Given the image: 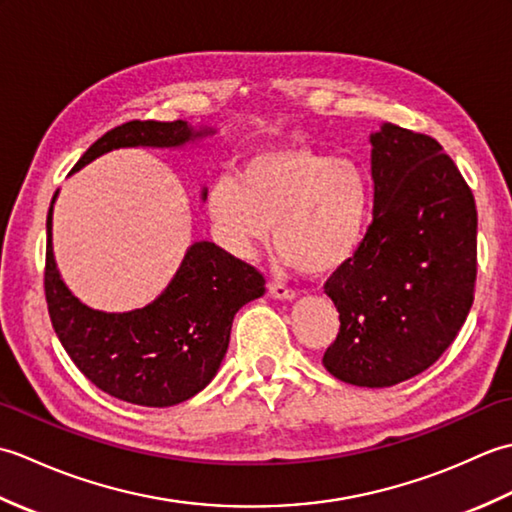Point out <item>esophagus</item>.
<instances>
[{
	"mask_svg": "<svg viewBox=\"0 0 512 512\" xmlns=\"http://www.w3.org/2000/svg\"><path fill=\"white\" fill-rule=\"evenodd\" d=\"M268 290L275 299H295L297 297V290L286 286V284H281V281H270Z\"/></svg>",
	"mask_w": 512,
	"mask_h": 512,
	"instance_id": "1",
	"label": "esophagus"
}]
</instances>
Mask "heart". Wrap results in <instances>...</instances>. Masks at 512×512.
<instances>
[{"label":"heart","mask_w":512,"mask_h":512,"mask_svg":"<svg viewBox=\"0 0 512 512\" xmlns=\"http://www.w3.org/2000/svg\"><path fill=\"white\" fill-rule=\"evenodd\" d=\"M206 206L235 253L264 242L273 224L275 246L286 262L306 273H328L361 244L372 187L352 158L281 145L250 156L239 176L215 178Z\"/></svg>","instance_id":"obj_1"}]
</instances>
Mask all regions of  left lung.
I'll list each match as a JSON object with an SVG mask.
<instances>
[{"instance_id": "obj_1", "label": "left lung", "mask_w": 512, "mask_h": 512, "mask_svg": "<svg viewBox=\"0 0 512 512\" xmlns=\"http://www.w3.org/2000/svg\"><path fill=\"white\" fill-rule=\"evenodd\" d=\"M372 145L374 220L323 286L341 321L323 365L343 383L391 387L436 363L469 317L477 209L438 140L383 125Z\"/></svg>"}]
</instances>
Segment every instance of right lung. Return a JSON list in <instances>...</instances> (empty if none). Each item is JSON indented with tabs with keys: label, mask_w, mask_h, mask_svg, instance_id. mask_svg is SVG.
I'll return each mask as SVG.
<instances>
[{
	"label": "right lung",
	"mask_w": 512,
	"mask_h": 512,
	"mask_svg": "<svg viewBox=\"0 0 512 512\" xmlns=\"http://www.w3.org/2000/svg\"><path fill=\"white\" fill-rule=\"evenodd\" d=\"M195 136L202 132L182 121H129L96 140L72 171L118 147H178ZM46 226L43 290L52 328L90 383L132 405L171 407L209 385L226 354L235 312L266 290L255 266L213 242H195L154 303L123 314L92 310L65 288L54 266L52 206Z\"/></svg>",
	"instance_id": "1"
}]
</instances>
